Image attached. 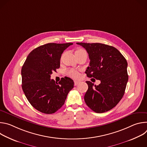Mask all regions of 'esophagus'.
I'll list each match as a JSON object with an SVG mask.
<instances>
[{"label": "esophagus", "instance_id": "1", "mask_svg": "<svg viewBox=\"0 0 147 147\" xmlns=\"http://www.w3.org/2000/svg\"><path fill=\"white\" fill-rule=\"evenodd\" d=\"M74 86H77V85H78V84L80 82V81H77V80H74Z\"/></svg>", "mask_w": 147, "mask_h": 147}]
</instances>
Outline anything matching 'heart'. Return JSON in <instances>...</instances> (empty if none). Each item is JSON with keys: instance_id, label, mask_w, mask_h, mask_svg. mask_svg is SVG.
I'll use <instances>...</instances> for the list:
<instances>
[{"instance_id": "heart-1", "label": "heart", "mask_w": 147, "mask_h": 147, "mask_svg": "<svg viewBox=\"0 0 147 147\" xmlns=\"http://www.w3.org/2000/svg\"><path fill=\"white\" fill-rule=\"evenodd\" d=\"M86 51L84 50L81 48H79L76 51V54H80V53H86ZM67 74L69 76H70V77H73V78H77L79 77L80 74H79V73L76 71V70H69L68 71H67Z\"/></svg>"}]
</instances>
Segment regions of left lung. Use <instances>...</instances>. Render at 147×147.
Returning a JSON list of instances; mask_svg holds the SVG:
<instances>
[{
	"label": "left lung",
	"instance_id": "obj_1",
	"mask_svg": "<svg viewBox=\"0 0 147 147\" xmlns=\"http://www.w3.org/2000/svg\"><path fill=\"white\" fill-rule=\"evenodd\" d=\"M77 44L84 48L90 59L86 73L100 81L98 86L86 81L88 89L84 95L87 105L96 113L110 111L123 98L129 79L127 62L115 47L100 43Z\"/></svg>",
	"mask_w": 147,
	"mask_h": 147
}]
</instances>
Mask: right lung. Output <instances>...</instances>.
I'll list each match as a JSON object with an SVG mask.
<instances>
[{
	"instance_id": "add662e5",
	"label": "right lung",
	"mask_w": 147,
	"mask_h": 147,
	"mask_svg": "<svg viewBox=\"0 0 147 147\" xmlns=\"http://www.w3.org/2000/svg\"><path fill=\"white\" fill-rule=\"evenodd\" d=\"M73 43H49L32 51L22 69V88L31 105L38 111L52 114L63 105L74 82L69 77L57 82L51 74L60 67L63 51Z\"/></svg>"
}]
</instances>
